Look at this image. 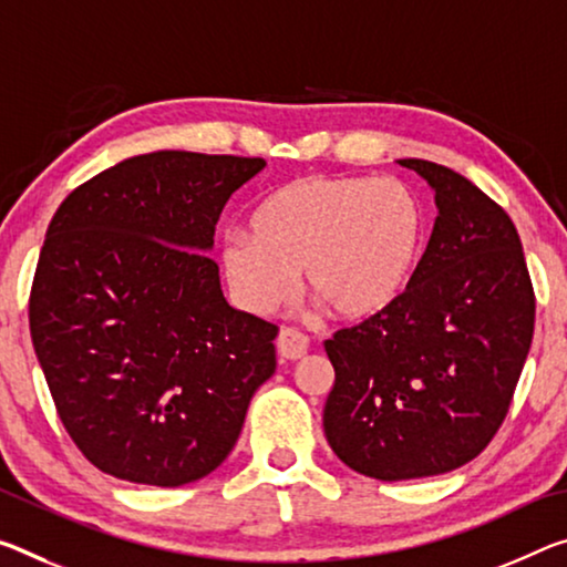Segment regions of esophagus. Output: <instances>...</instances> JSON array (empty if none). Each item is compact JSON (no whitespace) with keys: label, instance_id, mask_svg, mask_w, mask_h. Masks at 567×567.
I'll use <instances>...</instances> for the list:
<instances>
[{"label":"esophagus","instance_id":"1","mask_svg":"<svg viewBox=\"0 0 567 567\" xmlns=\"http://www.w3.org/2000/svg\"><path fill=\"white\" fill-rule=\"evenodd\" d=\"M308 336H302V332L295 328H282L280 336H277V350H280L285 361H300V358L308 353Z\"/></svg>","mask_w":567,"mask_h":567}]
</instances>
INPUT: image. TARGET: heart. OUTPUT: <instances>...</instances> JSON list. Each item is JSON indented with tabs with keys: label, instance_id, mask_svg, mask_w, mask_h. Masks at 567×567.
Listing matches in <instances>:
<instances>
[{
	"label": "heart",
	"instance_id": "b5f03b06",
	"mask_svg": "<svg viewBox=\"0 0 567 567\" xmlns=\"http://www.w3.org/2000/svg\"><path fill=\"white\" fill-rule=\"evenodd\" d=\"M426 249V214L399 178L300 176L255 206L249 237L231 231L219 265L231 300L272 316L295 275L332 318L385 316L409 292Z\"/></svg>",
	"mask_w": 567,
	"mask_h": 567
}]
</instances>
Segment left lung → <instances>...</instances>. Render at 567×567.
<instances>
[{
    "mask_svg": "<svg viewBox=\"0 0 567 567\" xmlns=\"http://www.w3.org/2000/svg\"><path fill=\"white\" fill-rule=\"evenodd\" d=\"M434 188L439 217L396 308L326 340L336 368L322 426L350 470L381 482L472 462L509 411L535 330L515 224L456 171L401 158Z\"/></svg>",
    "mask_w": 567,
    "mask_h": 567,
    "instance_id": "obj_1",
    "label": "left lung"
}]
</instances>
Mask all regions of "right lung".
<instances>
[{
	"instance_id": "obj_1",
	"label": "right lung",
	"mask_w": 567,
	"mask_h": 567,
	"mask_svg": "<svg viewBox=\"0 0 567 567\" xmlns=\"http://www.w3.org/2000/svg\"><path fill=\"white\" fill-rule=\"evenodd\" d=\"M262 158L156 151L78 186L30 292L32 346L62 426L113 477L182 487L235 449L275 373L277 326L224 300L206 255Z\"/></svg>"
}]
</instances>
